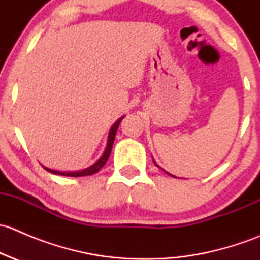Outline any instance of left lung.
Wrapping results in <instances>:
<instances>
[{"mask_svg":"<svg viewBox=\"0 0 260 260\" xmlns=\"http://www.w3.org/2000/svg\"><path fill=\"white\" fill-rule=\"evenodd\" d=\"M154 165H156V166H157V164H156V162H154ZM159 167V166H158ZM166 174H169V172H166ZM170 175V176H174V175H171V174H169ZM175 177V176H174Z\"/></svg>","mask_w":260,"mask_h":260,"instance_id":"8db88e82","label":"left lung"}]
</instances>
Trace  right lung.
<instances>
[{
	"instance_id": "1",
	"label": "right lung",
	"mask_w": 260,
	"mask_h": 260,
	"mask_svg": "<svg viewBox=\"0 0 260 260\" xmlns=\"http://www.w3.org/2000/svg\"><path fill=\"white\" fill-rule=\"evenodd\" d=\"M123 117L119 118V119L117 120V122L114 123L113 125H112L111 131H109V136H108V142H107V147H106V151H104L103 156L101 157V158L98 159V161L95 162L94 165H91L90 167H88V169H84L81 170V171H73V172H62V171H55V170H51V169H48V167H44V169L46 170V171L51 172V174H55V175H61V176H70V177H81V176H89V175H93L95 174V172H98L99 170L102 169V167L106 165V162L108 161L109 158V154H111V151H112V147H113V142H114V138H115V133H117V129H118V125H119V123L122 122Z\"/></svg>"
}]
</instances>
